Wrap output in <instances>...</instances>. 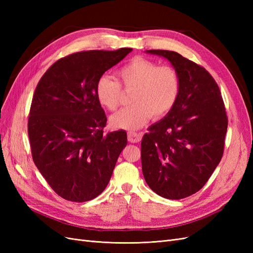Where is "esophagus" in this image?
<instances>
[{
  "instance_id": "obj_1",
  "label": "esophagus",
  "mask_w": 253,
  "mask_h": 253,
  "mask_svg": "<svg viewBox=\"0 0 253 253\" xmlns=\"http://www.w3.org/2000/svg\"><path fill=\"white\" fill-rule=\"evenodd\" d=\"M127 140L129 142H139L141 140V135L135 132H128L127 133Z\"/></svg>"
}]
</instances>
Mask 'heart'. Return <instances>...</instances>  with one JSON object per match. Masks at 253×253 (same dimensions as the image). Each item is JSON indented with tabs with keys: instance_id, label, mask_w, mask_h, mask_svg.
I'll use <instances>...</instances> for the list:
<instances>
[{
	"instance_id": "heart-1",
	"label": "heart",
	"mask_w": 253,
	"mask_h": 253,
	"mask_svg": "<svg viewBox=\"0 0 253 253\" xmlns=\"http://www.w3.org/2000/svg\"><path fill=\"white\" fill-rule=\"evenodd\" d=\"M118 77L126 89L134 88L132 105L112 115L114 128L135 131L148 124L150 118H163L174 108L180 90L179 76L175 68L136 57L118 71ZM120 83L109 75H102L95 84V95L103 108L113 111L120 102Z\"/></svg>"
}]
</instances>
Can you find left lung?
Masks as SVG:
<instances>
[{"label":"left lung","mask_w":253,"mask_h":253,"mask_svg":"<svg viewBox=\"0 0 253 253\" xmlns=\"http://www.w3.org/2000/svg\"><path fill=\"white\" fill-rule=\"evenodd\" d=\"M147 52L169 61L180 90L170 113L142 137V173L156 194L181 200L204 187L223 157L227 114L218 85L203 66L171 50Z\"/></svg>","instance_id":"8db88e82"}]
</instances>
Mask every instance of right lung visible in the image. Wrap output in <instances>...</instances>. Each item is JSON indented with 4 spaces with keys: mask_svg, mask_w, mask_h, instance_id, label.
<instances>
[{
    "mask_svg": "<svg viewBox=\"0 0 253 253\" xmlns=\"http://www.w3.org/2000/svg\"><path fill=\"white\" fill-rule=\"evenodd\" d=\"M132 50L72 53L53 63L38 83L28 118L32 155L64 200L82 203L101 194L126 148L124 129L103 133L106 116L95 84Z\"/></svg>",
    "mask_w": 253,
    "mask_h": 253,
    "instance_id": "right-lung-1",
    "label": "right lung"
}]
</instances>
